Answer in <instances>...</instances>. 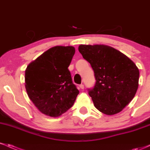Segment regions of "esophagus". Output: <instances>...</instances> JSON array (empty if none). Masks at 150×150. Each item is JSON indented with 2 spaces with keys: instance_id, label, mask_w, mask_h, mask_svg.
<instances>
[{
  "instance_id": "1",
  "label": "esophagus",
  "mask_w": 150,
  "mask_h": 150,
  "mask_svg": "<svg viewBox=\"0 0 150 150\" xmlns=\"http://www.w3.org/2000/svg\"><path fill=\"white\" fill-rule=\"evenodd\" d=\"M79 87H80V89H84V85H82V84H81V85H79Z\"/></svg>"
}]
</instances>
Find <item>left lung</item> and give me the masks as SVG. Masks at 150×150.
<instances>
[{"label":"left lung","mask_w":150,"mask_h":150,"mask_svg":"<svg viewBox=\"0 0 150 150\" xmlns=\"http://www.w3.org/2000/svg\"><path fill=\"white\" fill-rule=\"evenodd\" d=\"M90 63L96 83L89 89L94 106L106 115L120 112L135 97L138 88L139 69L120 51L104 44L79 46Z\"/></svg>","instance_id":"left-lung-1"}]
</instances>
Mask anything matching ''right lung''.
<instances>
[{
  "instance_id": "obj_1",
  "label": "right lung",
  "mask_w": 150,
  "mask_h": 150,
  "mask_svg": "<svg viewBox=\"0 0 150 150\" xmlns=\"http://www.w3.org/2000/svg\"><path fill=\"white\" fill-rule=\"evenodd\" d=\"M75 52L73 46H54L26 68L25 88L28 97L46 116H61L72 107L79 94L68 69Z\"/></svg>"
}]
</instances>
